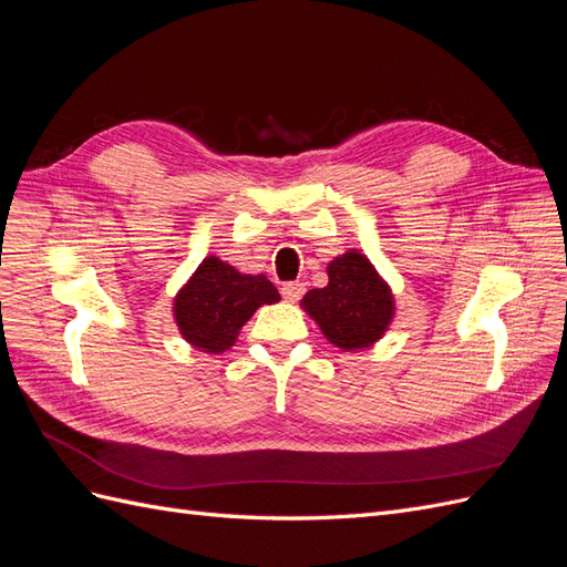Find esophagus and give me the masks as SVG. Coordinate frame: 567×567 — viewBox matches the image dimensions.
Returning <instances> with one entry per match:
<instances>
[{"label":"esophagus","mask_w":567,"mask_h":567,"mask_svg":"<svg viewBox=\"0 0 567 567\" xmlns=\"http://www.w3.org/2000/svg\"><path fill=\"white\" fill-rule=\"evenodd\" d=\"M302 293H305V284H300V281H288L281 286V296L288 302H298L302 298Z\"/></svg>","instance_id":"obj_1"}]
</instances>
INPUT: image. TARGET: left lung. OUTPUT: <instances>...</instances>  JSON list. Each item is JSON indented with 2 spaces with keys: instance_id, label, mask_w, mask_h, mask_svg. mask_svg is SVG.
Masks as SVG:
<instances>
[{
  "instance_id": "obj_1",
  "label": "left lung",
  "mask_w": 567,
  "mask_h": 567,
  "mask_svg": "<svg viewBox=\"0 0 567 567\" xmlns=\"http://www.w3.org/2000/svg\"><path fill=\"white\" fill-rule=\"evenodd\" d=\"M326 271L329 286L312 288L302 298L305 312L336 348H369L392 321L394 302L388 284L357 250L336 257Z\"/></svg>"
}]
</instances>
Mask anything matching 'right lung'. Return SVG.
I'll return each mask as SVG.
<instances>
[{
    "label": "right lung",
    "instance_id": "obj_1",
    "mask_svg": "<svg viewBox=\"0 0 567 567\" xmlns=\"http://www.w3.org/2000/svg\"><path fill=\"white\" fill-rule=\"evenodd\" d=\"M281 296L262 274H241L210 255L175 298V319L194 348L219 354L229 350L241 326L257 307L279 302Z\"/></svg>",
    "mask_w": 567,
    "mask_h": 567
}]
</instances>
